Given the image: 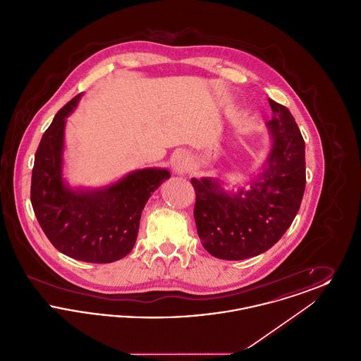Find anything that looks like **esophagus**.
Segmentation results:
<instances>
[{"instance_id":"34e87169","label":"esophagus","mask_w":361,"mask_h":361,"mask_svg":"<svg viewBox=\"0 0 361 361\" xmlns=\"http://www.w3.org/2000/svg\"><path fill=\"white\" fill-rule=\"evenodd\" d=\"M189 166H190V161H189L188 154L184 150H178L173 154L172 168L173 172L176 174L188 173Z\"/></svg>"}]
</instances>
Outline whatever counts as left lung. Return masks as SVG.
<instances>
[{
  "mask_svg": "<svg viewBox=\"0 0 361 361\" xmlns=\"http://www.w3.org/2000/svg\"><path fill=\"white\" fill-rule=\"evenodd\" d=\"M269 105L271 149L257 172L227 190L215 177L190 180L197 234L214 257L238 261L267 252L299 211L306 187L305 140L288 108L271 99Z\"/></svg>",
  "mask_w": 361,
  "mask_h": 361,
  "instance_id": "obj_1",
  "label": "left lung"
}]
</instances>
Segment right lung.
Here are the masks:
<instances>
[{
  "mask_svg": "<svg viewBox=\"0 0 361 361\" xmlns=\"http://www.w3.org/2000/svg\"><path fill=\"white\" fill-rule=\"evenodd\" d=\"M81 96L55 115L42 137L35 154L31 203L44 234L61 253L106 264L133 250L142 211L171 173L145 168L100 188H71L63 177L65 127Z\"/></svg>",
  "mask_w": 361,
  "mask_h": 361,
  "instance_id": "obj_1",
  "label": "right lung"
}]
</instances>
